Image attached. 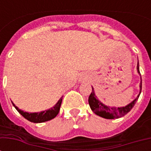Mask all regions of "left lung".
<instances>
[{
  "label": "left lung",
  "instance_id": "1",
  "mask_svg": "<svg viewBox=\"0 0 151 151\" xmlns=\"http://www.w3.org/2000/svg\"><path fill=\"white\" fill-rule=\"evenodd\" d=\"M137 73H139L141 76L139 71V64L137 63ZM141 80H142V77H141ZM142 92V81L140 83V92L139 95L137 96V98L131 102L130 104L126 105L125 107H120V108H116V107H109V106H106L103 103L99 100L97 97L95 95V91L92 87V92L89 96L88 102L89 105L91 108V110L95 112L96 115H98L99 116L105 118V119H116V118H120L121 116H124V115H126L130 110L133 108V106L136 104L137 100L139 98V95Z\"/></svg>",
  "mask_w": 151,
  "mask_h": 151
}]
</instances>
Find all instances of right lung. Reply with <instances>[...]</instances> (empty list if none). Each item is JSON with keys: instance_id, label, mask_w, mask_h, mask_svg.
Listing matches in <instances>:
<instances>
[{"instance_id": "obj_1", "label": "right lung", "mask_w": 151, "mask_h": 151, "mask_svg": "<svg viewBox=\"0 0 151 151\" xmlns=\"http://www.w3.org/2000/svg\"><path fill=\"white\" fill-rule=\"evenodd\" d=\"M61 102H62V98L60 99L59 101L56 103V104L53 108H50V109L46 110V111H40V112H33V113H31V112L29 113V112H27V111H22L21 109H19L18 107L15 106L14 104H13V105L14 106L16 110L29 121L33 122V123H42V122H45V121H48V120H52V119L55 118L57 116V114L59 113L60 111Z\"/></svg>"}]
</instances>
